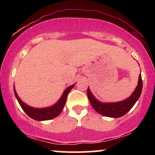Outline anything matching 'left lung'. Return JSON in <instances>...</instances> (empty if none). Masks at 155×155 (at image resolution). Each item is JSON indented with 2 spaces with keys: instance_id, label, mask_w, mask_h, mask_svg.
I'll return each instance as SVG.
<instances>
[{
  "instance_id": "left-lung-1",
  "label": "left lung",
  "mask_w": 155,
  "mask_h": 155,
  "mask_svg": "<svg viewBox=\"0 0 155 155\" xmlns=\"http://www.w3.org/2000/svg\"><path fill=\"white\" fill-rule=\"evenodd\" d=\"M142 87H143V82H142L141 75L140 74L138 85L131 95L125 100L115 103L101 102L94 97L89 87L87 89V95L90 104L97 113L105 117L118 118L124 116L132 108L139 98L141 94Z\"/></svg>"
}]
</instances>
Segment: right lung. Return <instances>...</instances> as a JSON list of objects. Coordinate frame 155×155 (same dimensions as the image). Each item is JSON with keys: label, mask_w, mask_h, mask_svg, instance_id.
Returning a JSON list of instances; mask_svg holds the SVG:
<instances>
[{"label": "right lung", "mask_w": 155, "mask_h": 155, "mask_svg": "<svg viewBox=\"0 0 155 155\" xmlns=\"http://www.w3.org/2000/svg\"><path fill=\"white\" fill-rule=\"evenodd\" d=\"M75 84L71 85L70 87H67L63 92V95H62L60 98L58 100L56 104H54L52 106H49V107L46 108H34L31 107V106H28L26 104H25L23 101L21 100L17 95V92H16L15 88L14 87V91L16 96V98L18 101L19 105L22 107L27 114L31 118L37 121H44V120H49L51 119H54L57 117L58 115L61 113L63 111L64 106H65V102H66L67 96L68 92L72 90Z\"/></svg>", "instance_id": "add662e5"}]
</instances>
